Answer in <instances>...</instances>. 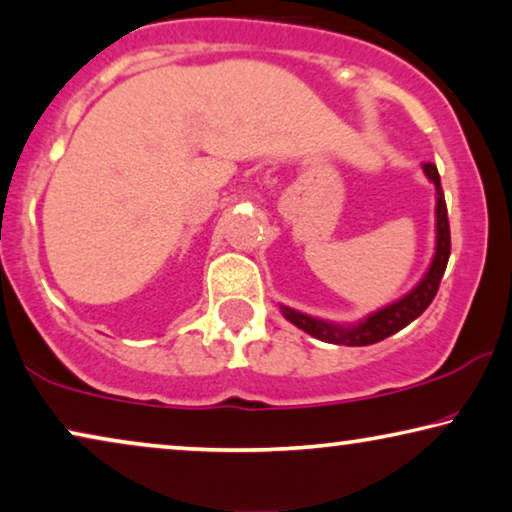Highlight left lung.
<instances>
[{
	"label": "left lung",
	"instance_id": "8db88e82",
	"mask_svg": "<svg viewBox=\"0 0 512 512\" xmlns=\"http://www.w3.org/2000/svg\"><path fill=\"white\" fill-rule=\"evenodd\" d=\"M422 171L436 187V248H434V259H431L427 273H424L420 283H417L413 290H410L406 297L394 301V304L380 308V311L366 315L362 322L357 325L343 327L336 325V322L318 320L313 315L299 313L290 306H280V313L285 315V320H290L294 327L304 329L306 334L325 343H336V345H371L383 341V338L397 334L403 327H408L410 322L427 311V306L434 301L438 285H441V278L445 273V266H448L450 259V222H448V206H445L443 187H441V176H438L436 164L424 162Z\"/></svg>",
	"mask_w": 512,
	"mask_h": 512
}]
</instances>
